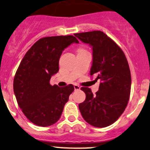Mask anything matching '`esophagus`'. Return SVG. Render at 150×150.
<instances>
[{
	"mask_svg": "<svg viewBox=\"0 0 150 150\" xmlns=\"http://www.w3.org/2000/svg\"><path fill=\"white\" fill-rule=\"evenodd\" d=\"M74 88H75V90H79L80 89V87L78 85H74Z\"/></svg>",
	"mask_w": 150,
	"mask_h": 150,
	"instance_id": "esophagus-1",
	"label": "esophagus"
}]
</instances>
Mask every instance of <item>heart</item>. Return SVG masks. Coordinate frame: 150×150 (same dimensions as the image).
Segmentation results:
<instances>
[{
    "mask_svg": "<svg viewBox=\"0 0 150 150\" xmlns=\"http://www.w3.org/2000/svg\"><path fill=\"white\" fill-rule=\"evenodd\" d=\"M80 50H82V49H80Z\"/></svg>",
    "mask_w": 150,
    "mask_h": 150,
    "instance_id": "heart-1",
    "label": "heart"
}]
</instances>
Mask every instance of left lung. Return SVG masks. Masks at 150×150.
Here are the masks:
<instances>
[{
	"instance_id": "obj_1",
	"label": "left lung",
	"mask_w": 150,
	"mask_h": 150,
	"mask_svg": "<svg viewBox=\"0 0 150 150\" xmlns=\"http://www.w3.org/2000/svg\"><path fill=\"white\" fill-rule=\"evenodd\" d=\"M93 48L90 75L100 80L99 90L94 95L83 87L86 95L79 104L80 113L87 122L96 127L114 123L125 110L131 90V74L124 52L106 34L100 30L74 34Z\"/></svg>"
}]
</instances>
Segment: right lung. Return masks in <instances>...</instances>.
Returning a JSON list of instances; mask_svg holds the SVG:
<instances>
[{"instance_id":"1","label":"right lung","mask_w":150,"mask_h":150,"mask_svg":"<svg viewBox=\"0 0 150 150\" xmlns=\"http://www.w3.org/2000/svg\"><path fill=\"white\" fill-rule=\"evenodd\" d=\"M73 42H79L73 35L42 38L20 63L14 77V93L23 114L35 125L47 127L57 122L74 91L72 84L64 88L50 84L51 77L59 70L62 51Z\"/></svg>"}]
</instances>
